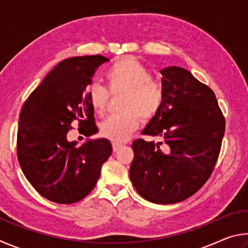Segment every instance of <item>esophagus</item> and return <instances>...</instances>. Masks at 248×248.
I'll return each mask as SVG.
<instances>
[{
  "instance_id": "esophagus-1",
  "label": "esophagus",
  "mask_w": 248,
  "mask_h": 248,
  "mask_svg": "<svg viewBox=\"0 0 248 248\" xmlns=\"http://www.w3.org/2000/svg\"><path fill=\"white\" fill-rule=\"evenodd\" d=\"M121 144L119 143H112V150H114V152H116V151H118L120 148H121Z\"/></svg>"
}]
</instances>
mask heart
<instances>
[{"label": "heart", "instance_id": "heart-1", "mask_svg": "<svg viewBox=\"0 0 248 248\" xmlns=\"http://www.w3.org/2000/svg\"><path fill=\"white\" fill-rule=\"evenodd\" d=\"M106 79L111 94H124L123 112L112 115L100 125L102 136L115 143L128 139L140 124V117L149 120L157 114L164 102V87L151 78L150 71L133 58H124L107 71ZM86 97L97 114L107 108L109 92L98 82L86 87Z\"/></svg>", "mask_w": 248, "mask_h": 248}]
</instances>
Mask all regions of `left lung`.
I'll return each instance as SVG.
<instances>
[{"mask_svg":"<svg viewBox=\"0 0 248 248\" xmlns=\"http://www.w3.org/2000/svg\"><path fill=\"white\" fill-rule=\"evenodd\" d=\"M164 102L142 133L162 142L138 139L130 179L142 198L177 203L196 194L211 175L225 131V120L211 89L189 71H161Z\"/></svg>","mask_w":248,"mask_h":248,"instance_id":"obj_1","label":"left lung"}]
</instances>
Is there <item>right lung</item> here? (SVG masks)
Here are the masks:
<instances>
[{"label":"right lung","mask_w":248,"mask_h":248,"mask_svg":"<svg viewBox=\"0 0 248 248\" xmlns=\"http://www.w3.org/2000/svg\"><path fill=\"white\" fill-rule=\"evenodd\" d=\"M106 57L84 56L61 61L25 102L19 116L17 157L31 186L46 199L74 203L90 194L112 152L107 139L69 141L74 121L85 137L97 133L86 87Z\"/></svg>","instance_id":"1"}]
</instances>
